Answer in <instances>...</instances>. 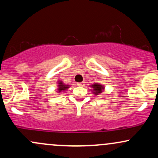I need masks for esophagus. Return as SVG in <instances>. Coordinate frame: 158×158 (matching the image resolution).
Instances as JSON below:
<instances>
[{
    "mask_svg": "<svg viewBox=\"0 0 158 158\" xmlns=\"http://www.w3.org/2000/svg\"><path fill=\"white\" fill-rule=\"evenodd\" d=\"M77 85L78 86H80V87H83L85 85V82H78L77 83Z\"/></svg>",
    "mask_w": 158,
    "mask_h": 158,
    "instance_id": "34e87169",
    "label": "esophagus"
}]
</instances>
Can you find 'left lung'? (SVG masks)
I'll return each instance as SVG.
<instances>
[{"mask_svg": "<svg viewBox=\"0 0 158 158\" xmlns=\"http://www.w3.org/2000/svg\"><path fill=\"white\" fill-rule=\"evenodd\" d=\"M92 88H93V93L95 95H99V94L102 93V90H104V86L100 84H98V83H95V84L90 85Z\"/></svg>", "mask_w": 158, "mask_h": 158, "instance_id": "8db88e82", "label": "left lung"}]
</instances>
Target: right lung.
<instances>
[{"label": "right lung", "instance_id": "1", "mask_svg": "<svg viewBox=\"0 0 158 158\" xmlns=\"http://www.w3.org/2000/svg\"><path fill=\"white\" fill-rule=\"evenodd\" d=\"M58 91H59V93H60L61 91H64V90L68 89L69 87H70V85H64V83L62 82V81H58Z\"/></svg>", "mask_w": 158, "mask_h": 158}]
</instances>
